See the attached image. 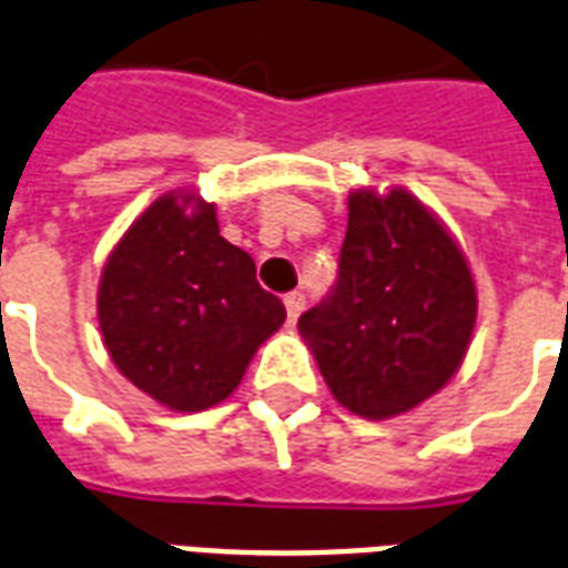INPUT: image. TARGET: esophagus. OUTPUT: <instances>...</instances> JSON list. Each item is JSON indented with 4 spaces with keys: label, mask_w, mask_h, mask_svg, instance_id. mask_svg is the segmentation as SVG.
<instances>
[{
    "label": "esophagus",
    "mask_w": 568,
    "mask_h": 568,
    "mask_svg": "<svg viewBox=\"0 0 568 568\" xmlns=\"http://www.w3.org/2000/svg\"><path fill=\"white\" fill-rule=\"evenodd\" d=\"M303 306H306V297H303V292L285 294V313H288V322H297V315L303 313Z\"/></svg>",
    "instance_id": "34e87169"
}]
</instances>
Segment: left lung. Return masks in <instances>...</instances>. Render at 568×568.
Returning <instances> with one entry per match:
<instances>
[{
    "label": "left lung",
    "instance_id": "left-lung-1",
    "mask_svg": "<svg viewBox=\"0 0 568 568\" xmlns=\"http://www.w3.org/2000/svg\"><path fill=\"white\" fill-rule=\"evenodd\" d=\"M476 288L458 244L408 190L348 199L331 294L297 318L327 387L357 417L435 396L465 361Z\"/></svg>",
    "mask_w": 568,
    "mask_h": 568
}]
</instances>
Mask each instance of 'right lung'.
Listing matches in <instances>:
<instances>
[{"label":"right lung","mask_w":568,"mask_h":568,"mask_svg":"<svg viewBox=\"0 0 568 568\" xmlns=\"http://www.w3.org/2000/svg\"><path fill=\"white\" fill-rule=\"evenodd\" d=\"M98 318L130 384L172 410H205L232 396L285 306L220 235L211 202L166 193L112 250Z\"/></svg>","instance_id":"obj_1"}]
</instances>
